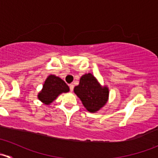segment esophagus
Segmentation results:
<instances>
[{
	"instance_id": "esophagus-1",
	"label": "esophagus",
	"mask_w": 158,
	"mask_h": 158,
	"mask_svg": "<svg viewBox=\"0 0 158 158\" xmlns=\"http://www.w3.org/2000/svg\"><path fill=\"white\" fill-rule=\"evenodd\" d=\"M69 89H70V91H71V92H73V89H74V85H73V84H70Z\"/></svg>"
}]
</instances>
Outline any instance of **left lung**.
Instances as JSON below:
<instances>
[{
    "label": "left lung",
    "mask_w": 158,
    "mask_h": 158,
    "mask_svg": "<svg viewBox=\"0 0 158 158\" xmlns=\"http://www.w3.org/2000/svg\"><path fill=\"white\" fill-rule=\"evenodd\" d=\"M74 92L90 112H95L103 107L109 97L107 87H102L91 73L81 77L79 85L74 88Z\"/></svg>",
    "instance_id": "obj_1"
}]
</instances>
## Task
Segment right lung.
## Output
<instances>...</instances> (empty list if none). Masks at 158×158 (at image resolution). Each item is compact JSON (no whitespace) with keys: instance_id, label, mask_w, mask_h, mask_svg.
Returning a JSON list of instances; mask_svg holds the SVG:
<instances>
[{"instance_id":"right-lung-1","label":"right lung","mask_w":158,"mask_h":158,"mask_svg":"<svg viewBox=\"0 0 158 158\" xmlns=\"http://www.w3.org/2000/svg\"><path fill=\"white\" fill-rule=\"evenodd\" d=\"M69 91V86L63 79L54 75H50L46 79L42 91L38 95V98L46 105H49L60 94Z\"/></svg>"}]
</instances>
